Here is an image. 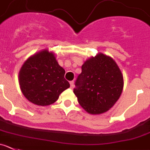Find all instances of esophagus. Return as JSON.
<instances>
[{
	"label": "esophagus",
	"mask_w": 150,
	"mask_h": 150,
	"mask_svg": "<svg viewBox=\"0 0 150 150\" xmlns=\"http://www.w3.org/2000/svg\"><path fill=\"white\" fill-rule=\"evenodd\" d=\"M70 86L72 88L74 86V81H70Z\"/></svg>",
	"instance_id": "1"
}]
</instances>
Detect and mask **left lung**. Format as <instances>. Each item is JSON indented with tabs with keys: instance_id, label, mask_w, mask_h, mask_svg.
Instances as JSON below:
<instances>
[{
	"instance_id": "left-lung-1",
	"label": "left lung",
	"mask_w": 150,
	"mask_h": 150,
	"mask_svg": "<svg viewBox=\"0 0 150 150\" xmlns=\"http://www.w3.org/2000/svg\"><path fill=\"white\" fill-rule=\"evenodd\" d=\"M73 92L80 105L90 114L107 112L120 98L124 86L123 75L114 60L103 54L83 64Z\"/></svg>"
}]
</instances>
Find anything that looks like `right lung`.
Returning a JSON list of instances; mask_svg holds the SVG:
<instances>
[{
	"instance_id": "1",
	"label": "right lung",
	"mask_w": 150,
	"mask_h": 150,
	"mask_svg": "<svg viewBox=\"0 0 150 150\" xmlns=\"http://www.w3.org/2000/svg\"><path fill=\"white\" fill-rule=\"evenodd\" d=\"M64 75L65 70L54 54L43 50L24 63L19 72V84L27 100L38 106H47L54 103L70 86Z\"/></svg>"
}]
</instances>
